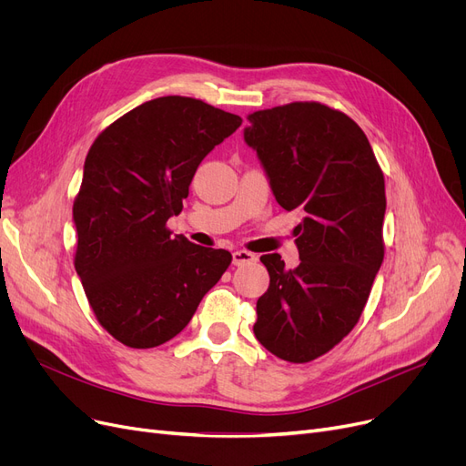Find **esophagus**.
Masks as SVG:
<instances>
[{
	"instance_id": "34e87169",
	"label": "esophagus",
	"mask_w": 466,
	"mask_h": 466,
	"mask_svg": "<svg viewBox=\"0 0 466 466\" xmlns=\"http://www.w3.org/2000/svg\"><path fill=\"white\" fill-rule=\"evenodd\" d=\"M232 262H234L236 266H246V264H253V262H257V257H255L253 253H249V251L238 249V251H234V253H232Z\"/></svg>"
}]
</instances>
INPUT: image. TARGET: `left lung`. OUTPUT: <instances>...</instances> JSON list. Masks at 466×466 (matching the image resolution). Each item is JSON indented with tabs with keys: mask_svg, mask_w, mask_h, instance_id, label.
<instances>
[{
	"mask_svg": "<svg viewBox=\"0 0 466 466\" xmlns=\"http://www.w3.org/2000/svg\"><path fill=\"white\" fill-rule=\"evenodd\" d=\"M243 139L257 151L278 204L302 215L300 264L270 274L253 332L289 362L330 351L357 325L383 262L385 181L369 137L348 115L297 102L249 115Z\"/></svg>",
	"mask_w": 466,
	"mask_h": 466,
	"instance_id": "obj_1",
	"label": "left lung"
}]
</instances>
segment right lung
<instances>
[{"label": "right lung", "mask_w": 466, "mask_h": 466, "mask_svg": "<svg viewBox=\"0 0 466 466\" xmlns=\"http://www.w3.org/2000/svg\"><path fill=\"white\" fill-rule=\"evenodd\" d=\"M241 125L194 97L164 96L92 143L73 204L76 270L100 325L122 344L157 348L192 319L232 255L171 236L200 162Z\"/></svg>", "instance_id": "obj_1"}]
</instances>
